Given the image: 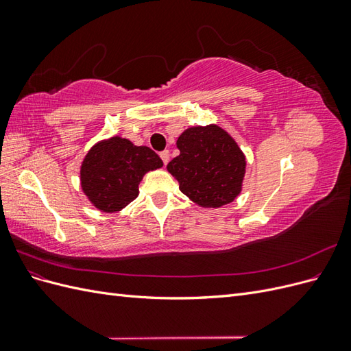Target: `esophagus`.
<instances>
[{"label": "esophagus", "instance_id": "1", "mask_svg": "<svg viewBox=\"0 0 351 351\" xmlns=\"http://www.w3.org/2000/svg\"><path fill=\"white\" fill-rule=\"evenodd\" d=\"M159 156H161L164 164H168V161H169V151H162L161 154H159Z\"/></svg>", "mask_w": 351, "mask_h": 351}]
</instances>
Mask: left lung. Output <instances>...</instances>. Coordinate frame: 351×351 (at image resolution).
Returning <instances> with one entry per match:
<instances>
[{
    "instance_id": "left-lung-1",
    "label": "left lung",
    "mask_w": 351,
    "mask_h": 351,
    "mask_svg": "<svg viewBox=\"0 0 351 351\" xmlns=\"http://www.w3.org/2000/svg\"><path fill=\"white\" fill-rule=\"evenodd\" d=\"M180 155L167 169L180 190L200 208H221L237 199L246 156L232 136L217 124L189 127L177 139Z\"/></svg>"
}]
</instances>
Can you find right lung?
I'll list each match as a JSON object with an SVG mask.
<instances>
[{"label":"right lung","mask_w":351,"mask_h":351,"mask_svg":"<svg viewBox=\"0 0 351 351\" xmlns=\"http://www.w3.org/2000/svg\"><path fill=\"white\" fill-rule=\"evenodd\" d=\"M164 165L151 147L136 146L121 136L95 143L80 165V186L92 206L120 212L139 195L146 173Z\"/></svg>","instance_id":"right-lung-1"}]
</instances>
